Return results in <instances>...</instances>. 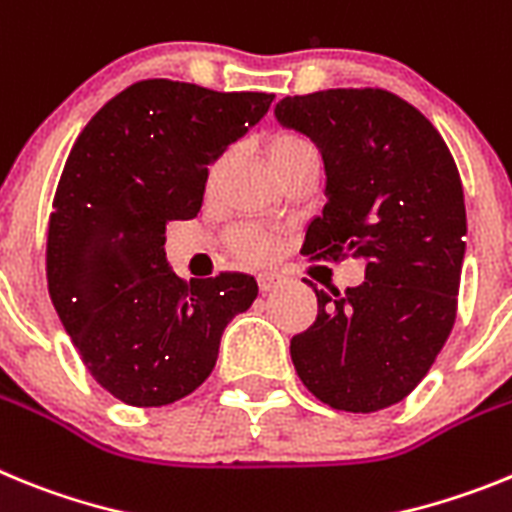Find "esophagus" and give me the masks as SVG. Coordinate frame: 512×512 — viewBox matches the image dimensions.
Masks as SVG:
<instances>
[{
	"mask_svg": "<svg viewBox=\"0 0 512 512\" xmlns=\"http://www.w3.org/2000/svg\"><path fill=\"white\" fill-rule=\"evenodd\" d=\"M278 283H281V275H278V273H260V275H257V286H260L262 293L273 291Z\"/></svg>",
	"mask_w": 512,
	"mask_h": 512,
	"instance_id": "34e87169",
	"label": "esophagus"
}]
</instances>
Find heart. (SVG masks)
<instances>
[{
  "instance_id": "b5f03b06",
  "label": "heart",
  "mask_w": 512,
  "mask_h": 512,
  "mask_svg": "<svg viewBox=\"0 0 512 512\" xmlns=\"http://www.w3.org/2000/svg\"><path fill=\"white\" fill-rule=\"evenodd\" d=\"M304 151H314V146L293 131L275 133L273 139L268 141V159L270 164H278L288 157L304 154ZM231 247L242 260L250 262H265L275 255V239L270 237L268 231L257 229V226H244L231 237Z\"/></svg>"
}]
</instances>
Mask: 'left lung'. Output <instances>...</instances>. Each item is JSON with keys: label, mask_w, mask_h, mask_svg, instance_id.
<instances>
[{"label": "left lung", "mask_w": 512, "mask_h": 512, "mask_svg": "<svg viewBox=\"0 0 512 512\" xmlns=\"http://www.w3.org/2000/svg\"><path fill=\"white\" fill-rule=\"evenodd\" d=\"M275 118L324 159L322 216L301 247L311 260H366V281L319 291L317 319L291 340L306 389L345 412L402 402L456 322L466 252L464 188L441 133L386 90L283 97Z\"/></svg>", "instance_id": "left-lung-1"}]
</instances>
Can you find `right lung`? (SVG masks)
Returning <instances> with one entry per match:
<instances>
[{
    "label": "right lung",
    "mask_w": 512,
    "mask_h": 512,
    "mask_svg": "<svg viewBox=\"0 0 512 512\" xmlns=\"http://www.w3.org/2000/svg\"><path fill=\"white\" fill-rule=\"evenodd\" d=\"M273 97L144 79L105 102L71 146L48 221V293L87 371L131 407L198 389L224 327L257 299L252 275L177 278L164 231L198 216L208 167Z\"/></svg>",
    "instance_id": "1"
}]
</instances>
